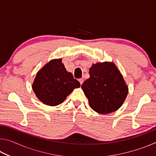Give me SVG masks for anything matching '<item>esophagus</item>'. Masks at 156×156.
<instances>
[{"label":"esophagus","mask_w":156,"mask_h":156,"mask_svg":"<svg viewBox=\"0 0 156 156\" xmlns=\"http://www.w3.org/2000/svg\"><path fill=\"white\" fill-rule=\"evenodd\" d=\"M79 82H80V84L82 85V84H83V82H84V79H83V78L79 79Z\"/></svg>","instance_id":"obj_1"}]
</instances>
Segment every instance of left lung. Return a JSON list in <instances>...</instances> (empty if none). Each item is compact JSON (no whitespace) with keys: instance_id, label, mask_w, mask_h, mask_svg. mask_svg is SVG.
<instances>
[{"instance_id":"1","label":"left lung","mask_w":156,"mask_h":156,"mask_svg":"<svg viewBox=\"0 0 156 156\" xmlns=\"http://www.w3.org/2000/svg\"><path fill=\"white\" fill-rule=\"evenodd\" d=\"M90 77L81 88L89 100V106L100 114H107L122 106L128 94V87L114 63L93 64Z\"/></svg>"}]
</instances>
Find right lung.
Segmentation results:
<instances>
[{"mask_svg":"<svg viewBox=\"0 0 156 156\" xmlns=\"http://www.w3.org/2000/svg\"><path fill=\"white\" fill-rule=\"evenodd\" d=\"M80 84L67 72L62 59L50 60L36 73L32 89L39 100L49 106L61 104Z\"/></svg>","mask_w":156,"mask_h":156,"instance_id":"1","label":"right lung"}]
</instances>
